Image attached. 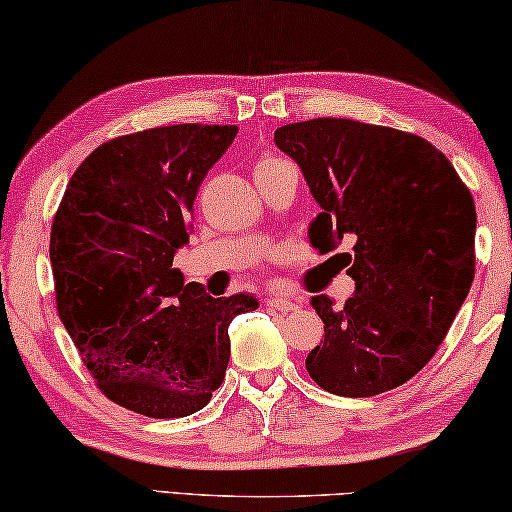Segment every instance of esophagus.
Returning <instances> with one entry per match:
<instances>
[{
  "label": "esophagus",
  "mask_w": 512,
  "mask_h": 512,
  "mask_svg": "<svg viewBox=\"0 0 512 512\" xmlns=\"http://www.w3.org/2000/svg\"><path fill=\"white\" fill-rule=\"evenodd\" d=\"M267 308H272V311H279V313H292L297 311V304L288 297H272L265 301Z\"/></svg>",
  "instance_id": "1"
}]
</instances>
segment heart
<instances>
[{
  "instance_id": "1",
  "label": "heart",
  "mask_w": 512,
  "mask_h": 512,
  "mask_svg": "<svg viewBox=\"0 0 512 512\" xmlns=\"http://www.w3.org/2000/svg\"><path fill=\"white\" fill-rule=\"evenodd\" d=\"M279 163H281L279 158H274V156H265V158H261V161L256 163V170H254V172H258V170H267V167L279 165Z\"/></svg>"
}]
</instances>
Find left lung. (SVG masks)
I'll list each match as a JSON object with an SVG mask.
<instances>
[{
    "label": "left lung",
    "instance_id": "left-lung-1",
    "mask_svg": "<svg viewBox=\"0 0 512 512\" xmlns=\"http://www.w3.org/2000/svg\"><path fill=\"white\" fill-rule=\"evenodd\" d=\"M274 142L322 208L311 245L329 254L349 240L354 251L347 304L311 299L324 342L306 370L340 397L397 388L433 358L472 288L474 199L447 156L406 131L317 117L279 127Z\"/></svg>",
    "mask_w": 512,
    "mask_h": 512
}]
</instances>
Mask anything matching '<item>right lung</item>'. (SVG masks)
<instances>
[{"mask_svg":"<svg viewBox=\"0 0 512 512\" xmlns=\"http://www.w3.org/2000/svg\"><path fill=\"white\" fill-rule=\"evenodd\" d=\"M233 124H174L97 147L67 183L49 261L61 322L104 395L133 413H197L220 388L229 324L254 295L215 299L183 283L192 204L231 147Z\"/></svg>","mask_w":512,"mask_h":512,"instance_id":"1","label":"right lung"}]
</instances>
